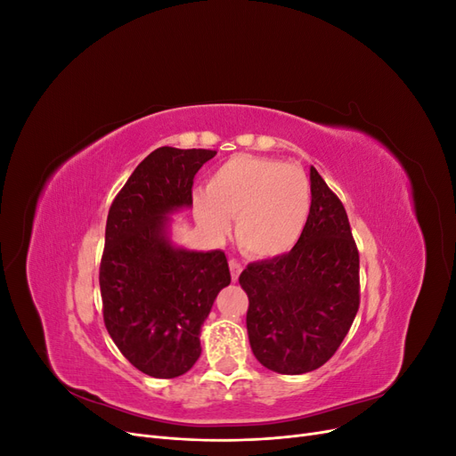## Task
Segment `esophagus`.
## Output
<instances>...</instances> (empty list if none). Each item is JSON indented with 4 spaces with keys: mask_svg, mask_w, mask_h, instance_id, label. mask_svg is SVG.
Instances as JSON below:
<instances>
[{
    "mask_svg": "<svg viewBox=\"0 0 456 456\" xmlns=\"http://www.w3.org/2000/svg\"><path fill=\"white\" fill-rule=\"evenodd\" d=\"M228 265H230V272H232V280L238 281L240 273H241V265H240V262H238L236 258H230Z\"/></svg>",
    "mask_w": 456,
    "mask_h": 456,
    "instance_id": "1",
    "label": "esophagus"
}]
</instances>
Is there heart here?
I'll use <instances>...</instances> for the list:
<instances>
[{
    "label": "heart",
    "mask_w": 456,
    "mask_h": 456,
    "mask_svg": "<svg viewBox=\"0 0 456 456\" xmlns=\"http://www.w3.org/2000/svg\"><path fill=\"white\" fill-rule=\"evenodd\" d=\"M310 207V181L298 165L249 154L226 159L207 188L194 191L200 226L223 240L233 216L238 243L260 258L293 249L306 228Z\"/></svg>",
    "instance_id": "1"
}]
</instances>
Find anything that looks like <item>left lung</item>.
Masks as SVG:
<instances>
[{"label": "left lung", "instance_id": "left-lung-1", "mask_svg": "<svg viewBox=\"0 0 456 456\" xmlns=\"http://www.w3.org/2000/svg\"><path fill=\"white\" fill-rule=\"evenodd\" d=\"M312 207L291 251L251 262L240 285L249 297L247 333L256 360L280 375L322 367L360 308V255L348 215L310 167Z\"/></svg>", "mask_w": 456, "mask_h": 456}]
</instances>
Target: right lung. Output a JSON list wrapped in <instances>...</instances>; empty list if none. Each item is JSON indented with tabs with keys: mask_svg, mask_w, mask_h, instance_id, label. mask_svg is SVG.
I'll return each mask as SVG.
<instances>
[{
	"mask_svg": "<svg viewBox=\"0 0 456 456\" xmlns=\"http://www.w3.org/2000/svg\"><path fill=\"white\" fill-rule=\"evenodd\" d=\"M215 150L161 146L110 207L101 262L104 323L119 352L154 379H175L201 355L200 335L230 285L226 255L171 240V215L191 207V184Z\"/></svg>",
	"mask_w": 456,
	"mask_h": 456,
	"instance_id": "right-lung-1",
	"label": "right lung"
}]
</instances>
